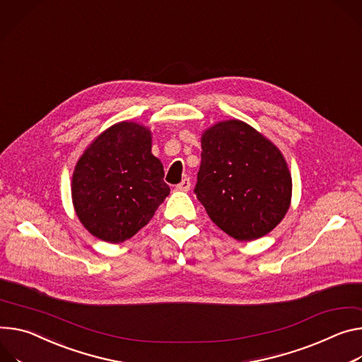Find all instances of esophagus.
Wrapping results in <instances>:
<instances>
[{
  "instance_id": "esophagus-1",
  "label": "esophagus",
  "mask_w": 362,
  "mask_h": 362,
  "mask_svg": "<svg viewBox=\"0 0 362 362\" xmlns=\"http://www.w3.org/2000/svg\"><path fill=\"white\" fill-rule=\"evenodd\" d=\"M190 186H192V183H190V179L189 177H186V179H183L176 187L179 189V190H183V192H187V190H190Z\"/></svg>"
}]
</instances>
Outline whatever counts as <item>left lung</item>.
<instances>
[{
	"label": "left lung",
	"mask_w": 362,
	"mask_h": 362,
	"mask_svg": "<svg viewBox=\"0 0 362 362\" xmlns=\"http://www.w3.org/2000/svg\"><path fill=\"white\" fill-rule=\"evenodd\" d=\"M196 198L237 241L269 234L284 218L291 176L279 148L248 124L218 122L202 136Z\"/></svg>",
	"instance_id": "1"
}]
</instances>
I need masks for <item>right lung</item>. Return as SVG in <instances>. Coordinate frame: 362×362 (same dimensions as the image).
Wrapping results in <instances>:
<instances>
[{"mask_svg": "<svg viewBox=\"0 0 362 362\" xmlns=\"http://www.w3.org/2000/svg\"><path fill=\"white\" fill-rule=\"evenodd\" d=\"M163 164L151 154L148 128L119 122L79 158L72 177L76 215L88 231L119 244L136 235L170 193Z\"/></svg>", "mask_w": 362, "mask_h": 362, "instance_id": "1", "label": "right lung"}]
</instances>
